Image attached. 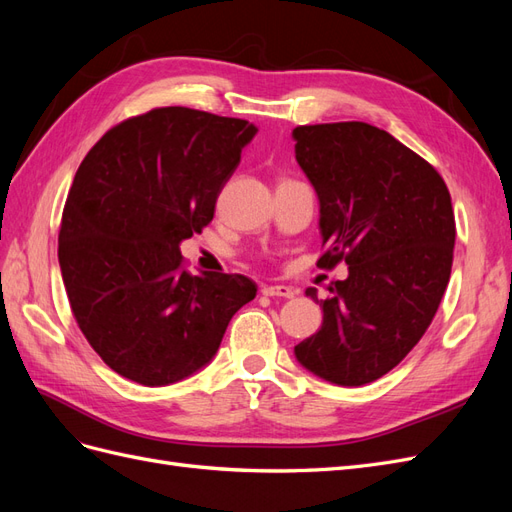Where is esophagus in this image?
<instances>
[{
    "label": "esophagus",
    "instance_id": "obj_1",
    "mask_svg": "<svg viewBox=\"0 0 512 512\" xmlns=\"http://www.w3.org/2000/svg\"><path fill=\"white\" fill-rule=\"evenodd\" d=\"M262 294H267V297L292 299L294 297V290L290 286H282V284H267V286H262Z\"/></svg>",
    "mask_w": 512,
    "mask_h": 512
}]
</instances>
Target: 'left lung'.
Wrapping results in <instances>:
<instances>
[{
	"mask_svg": "<svg viewBox=\"0 0 512 512\" xmlns=\"http://www.w3.org/2000/svg\"><path fill=\"white\" fill-rule=\"evenodd\" d=\"M294 153L320 200V269L348 265L318 301L322 327L294 346L312 374L342 386L374 382L406 359L438 312L453 267L455 213L440 173L363 121L292 130Z\"/></svg>",
	"mask_w": 512,
	"mask_h": 512,
	"instance_id": "obj_1",
	"label": "left lung"
}]
</instances>
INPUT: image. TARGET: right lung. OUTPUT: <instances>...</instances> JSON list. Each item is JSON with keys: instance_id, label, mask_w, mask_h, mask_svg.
I'll return each mask as SVG.
<instances>
[{"instance_id": "add662e5", "label": "right lung", "mask_w": 512, "mask_h": 512, "mask_svg": "<svg viewBox=\"0 0 512 512\" xmlns=\"http://www.w3.org/2000/svg\"><path fill=\"white\" fill-rule=\"evenodd\" d=\"M256 132L245 119L151 108L108 130L76 170L59 228L61 277L76 324L119 376L145 386L192 376L256 297L250 277L192 275L179 252L213 220Z\"/></svg>"}]
</instances>
